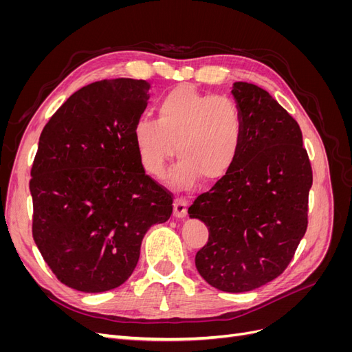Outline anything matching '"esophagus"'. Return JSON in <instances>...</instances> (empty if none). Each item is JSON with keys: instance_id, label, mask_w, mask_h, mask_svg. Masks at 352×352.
I'll use <instances>...</instances> for the list:
<instances>
[{"instance_id": "1", "label": "esophagus", "mask_w": 352, "mask_h": 352, "mask_svg": "<svg viewBox=\"0 0 352 352\" xmlns=\"http://www.w3.org/2000/svg\"><path fill=\"white\" fill-rule=\"evenodd\" d=\"M188 212V201L184 197H176L173 202V214L177 219H184Z\"/></svg>"}]
</instances>
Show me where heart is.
<instances>
[{"label":"heart","instance_id":"b5f03b06","mask_svg":"<svg viewBox=\"0 0 352 352\" xmlns=\"http://www.w3.org/2000/svg\"><path fill=\"white\" fill-rule=\"evenodd\" d=\"M243 136L238 104L226 95L201 94L179 85L157 102V120L142 119L133 127V142L142 168L163 176L167 162L180 158L172 182L190 186L225 177L235 166Z\"/></svg>","mask_w":352,"mask_h":352}]
</instances>
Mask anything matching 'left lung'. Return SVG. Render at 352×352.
Instances as JSON below:
<instances>
[{
	"label": "left lung",
	"mask_w": 352,
	"mask_h": 352,
	"mask_svg": "<svg viewBox=\"0 0 352 352\" xmlns=\"http://www.w3.org/2000/svg\"><path fill=\"white\" fill-rule=\"evenodd\" d=\"M243 136L230 172L188 212L208 228L197 270L223 292H248L287 267L307 230L311 164L294 117L257 85L235 82Z\"/></svg>",
	"instance_id": "1"
}]
</instances>
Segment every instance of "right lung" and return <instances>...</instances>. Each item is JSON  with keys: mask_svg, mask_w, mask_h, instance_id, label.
Here are the masks:
<instances>
[{"mask_svg": "<svg viewBox=\"0 0 352 352\" xmlns=\"http://www.w3.org/2000/svg\"><path fill=\"white\" fill-rule=\"evenodd\" d=\"M150 89L127 78L87 85L39 136L29 182L32 233L72 289L97 294L124 283L148 229L172 216V195L145 175L133 142Z\"/></svg>", "mask_w": 352, "mask_h": 352, "instance_id": "obj_1", "label": "right lung"}]
</instances>
